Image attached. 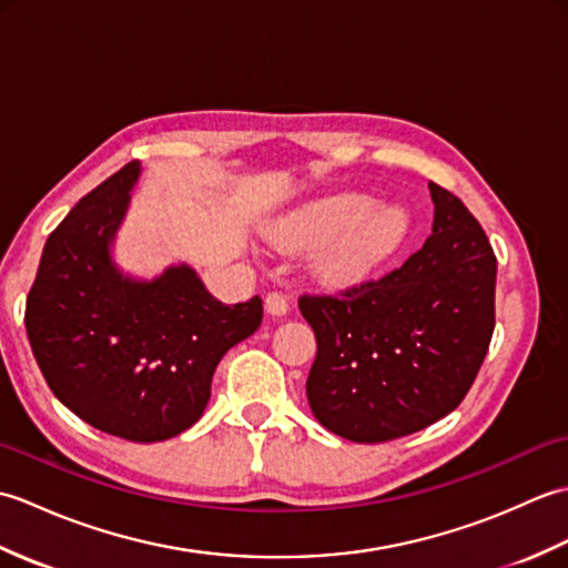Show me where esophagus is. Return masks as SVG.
Wrapping results in <instances>:
<instances>
[{"label":"esophagus","mask_w":568,"mask_h":568,"mask_svg":"<svg viewBox=\"0 0 568 568\" xmlns=\"http://www.w3.org/2000/svg\"><path fill=\"white\" fill-rule=\"evenodd\" d=\"M287 310H291V303H287V297L283 293L265 295V312H268V315L283 317V315H287Z\"/></svg>","instance_id":"34e87169"}]
</instances>
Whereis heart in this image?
<instances>
[{
  "mask_svg": "<svg viewBox=\"0 0 568 568\" xmlns=\"http://www.w3.org/2000/svg\"><path fill=\"white\" fill-rule=\"evenodd\" d=\"M409 214L400 204H376L361 192H336L297 210L281 226V244L317 248L315 271L329 285L366 281L388 263L409 236Z\"/></svg>",
  "mask_w": 568,
  "mask_h": 568,
  "instance_id": "1",
  "label": "heart"
}]
</instances>
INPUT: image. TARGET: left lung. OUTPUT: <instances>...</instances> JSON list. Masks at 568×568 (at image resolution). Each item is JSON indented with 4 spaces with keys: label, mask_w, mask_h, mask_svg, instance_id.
I'll return each instance as SVG.
<instances>
[{
    "label": "left lung",
    "mask_w": 568,
    "mask_h": 568,
    "mask_svg": "<svg viewBox=\"0 0 568 568\" xmlns=\"http://www.w3.org/2000/svg\"><path fill=\"white\" fill-rule=\"evenodd\" d=\"M432 236L400 268L339 295H303L317 358L307 400L320 425L390 442L449 415L474 385L496 327L490 241L466 204L429 183Z\"/></svg>",
    "instance_id": "1"
}]
</instances>
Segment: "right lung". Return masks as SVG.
<instances>
[{
    "mask_svg": "<svg viewBox=\"0 0 568 568\" xmlns=\"http://www.w3.org/2000/svg\"><path fill=\"white\" fill-rule=\"evenodd\" d=\"M139 161L106 178L48 236L27 297V334L48 388L88 425L163 442L202 417L229 348L261 327L263 303L224 305L190 265L124 275L112 241Z\"/></svg>",
    "mask_w": 568,
    "mask_h": 568,
    "instance_id": "1",
    "label": "right lung"
}]
</instances>
